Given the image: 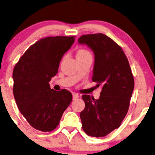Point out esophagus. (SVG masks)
<instances>
[{
    "label": "esophagus",
    "mask_w": 155,
    "mask_h": 155,
    "mask_svg": "<svg viewBox=\"0 0 155 155\" xmlns=\"http://www.w3.org/2000/svg\"><path fill=\"white\" fill-rule=\"evenodd\" d=\"M72 96H73V100H76V99L79 98V94H76V93H73V94H72Z\"/></svg>",
    "instance_id": "obj_1"
}]
</instances>
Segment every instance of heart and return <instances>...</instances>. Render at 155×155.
I'll return each instance as SVG.
<instances>
[{"mask_svg": "<svg viewBox=\"0 0 155 155\" xmlns=\"http://www.w3.org/2000/svg\"><path fill=\"white\" fill-rule=\"evenodd\" d=\"M90 54V53L88 52L87 50H85V49H80L77 51V54L76 56H81V55H87Z\"/></svg>", "mask_w": 155, "mask_h": 155, "instance_id": "1", "label": "heart"}]
</instances>
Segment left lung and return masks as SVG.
<instances>
[{"instance_id": "obj_1", "label": "left lung", "mask_w": 155, "mask_h": 155, "mask_svg": "<svg viewBox=\"0 0 155 155\" xmlns=\"http://www.w3.org/2000/svg\"><path fill=\"white\" fill-rule=\"evenodd\" d=\"M79 44L94 54L92 80L101 86L100 98L83 95L85 108L80 113L82 127L88 135L104 137L120 127L128 110L134 79L122 48L102 33L82 35Z\"/></svg>"}]
</instances>
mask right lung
Listing matches in <instances>:
<instances>
[{
    "label": "right lung",
    "instance_id": "right-lung-1",
    "mask_svg": "<svg viewBox=\"0 0 155 155\" xmlns=\"http://www.w3.org/2000/svg\"><path fill=\"white\" fill-rule=\"evenodd\" d=\"M74 37H48L29 47L13 69V95L18 108L31 126L50 132L58 126L72 101L66 89H51L49 82L58 71Z\"/></svg>",
    "mask_w": 155,
    "mask_h": 155
}]
</instances>
